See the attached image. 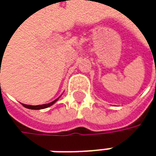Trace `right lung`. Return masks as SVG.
Masks as SVG:
<instances>
[{"label":"right lung","instance_id":"1","mask_svg":"<svg viewBox=\"0 0 156 156\" xmlns=\"http://www.w3.org/2000/svg\"><path fill=\"white\" fill-rule=\"evenodd\" d=\"M1 85V84H0ZM58 98H57L56 100H54V101H52V102H50V103H48V104H44V105H39V106H30V105H24V104H22L23 105V107H25L26 108H29V109H43V108H47L48 107H50V106H52Z\"/></svg>","mask_w":156,"mask_h":156}]
</instances>
